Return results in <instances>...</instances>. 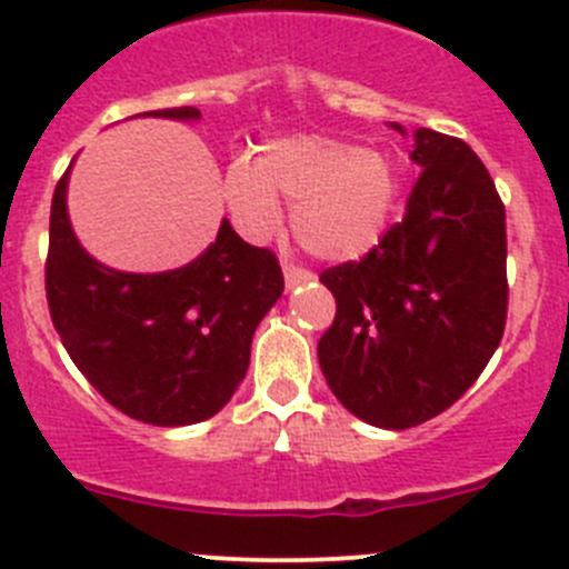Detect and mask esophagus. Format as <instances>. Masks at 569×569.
I'll return each mask as SVG.
<instances>
[{
  "label": "esophagus",
  "mask_w": 569,
  "mask_h": 569,
  "mask_svg": "<svg viewBox=\"0 0 569 569\" xmlns=\"http://www.w3.org/2000/svg\"><path fill=\"white\" fill-rule=\"evenodd\" d=\"M283 278H286V286H289V289H295V286L313 280V272H311V269H302V267H297V263L286 261L283 263Z\"/></svg>",
  "instance_id": "34e87169"
}]
</instances>
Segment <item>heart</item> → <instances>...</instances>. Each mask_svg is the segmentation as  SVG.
<instances>
[{"instance_id": "obj_1", "label": "heart", "mask_w": 569, "mask_h": 569, "mask_svg": "<svg viewBox=\"0 0 569 569\" xmlns=\"http://www.w3.org/2000/svg\"><path fill=\"white\" fill-rule=\"evenodd\" d=\"M399 189L391 153L319 134L269 142L256 162H233L226 173V200L248 237L263 239L280 226L283 198L295 203L297 242L325 261H352L375 248Z\"/></svg>"}]
</instances>
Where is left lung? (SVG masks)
<instances>
[{
    "label": "left lung",
    "instance_id": "obj_1",
    "mask_svg": "<svg viewBox=\"0 0 569 569\" xmlns=\"http://www.w3.org/2000/svg\"><path fill=\"white\" fill-rule=\"evenodd\" d=\"M412 140L421 176L405 220L360 261L319 274L336 297L321 375L352 416L380 429L418 427L455 405L507 325V214L496 183L457 137L418 129Z\"/></svg>",
    "mask_w": 569,
    "mask_h": 569
}]
</instances>
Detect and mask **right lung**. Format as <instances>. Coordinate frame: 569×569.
<instances>
[{
    "mask_svg": "<svg viewBox=\"0 0 569 569\" xmlns=\"http://www.w3.org/2000/svg\"><path fill=\"white\" fill-rule=\"evenodd\" d=\"M146 114L200 118L194 107ZM68 173L51 198L46 258V300L62 347L129 418L187 427L217 416L248 375L258 321L283 295L274 252L252 248L222 220L214 242L170 272L104 267L68 220Z\"/></svg>",
    "mask_w": 569,
    "mask_h": 569,
    "instance_id": "1",
    "label": "right lung"
}]
</instances>
